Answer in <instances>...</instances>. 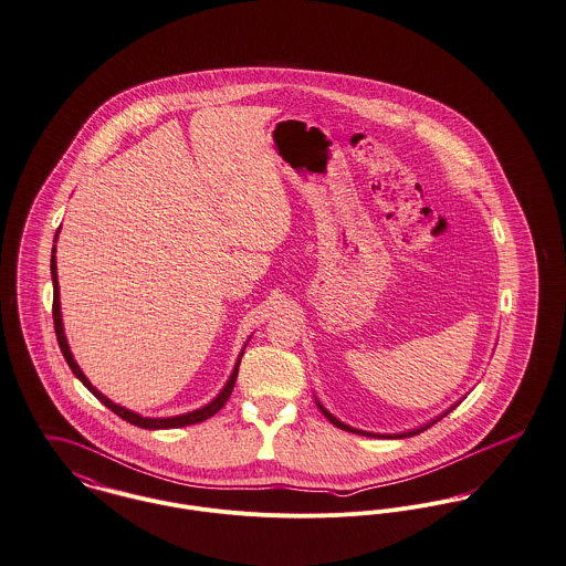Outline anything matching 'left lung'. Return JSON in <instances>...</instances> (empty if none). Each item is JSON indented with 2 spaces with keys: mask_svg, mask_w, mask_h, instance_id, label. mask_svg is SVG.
Masks as SVG:
<instances>
[{
  "mask_svg": "<svg viewBox=\"0 0 566 566\" xmlns=\"http://www.w3.org/2000/svg\"><path fill=\"white\" fill-rule=\"evenodd\" d=\"M316 401V408L325 415V419L332 423V426H336V428H340V430H345V432H352V434H363V437H374V439H406V437H415V434H419V432H423V430H428L430 426H434L437 421H440L444 415H449L458 403H453L451 408H447L442 415H439V417H434L432 421H428V423H423V426H419V428H415V430H408V432H399V434H376V432H365V430H358V428H352V426H347V423H343V421H338L327 408H323V403L318 401V399H314Z\"/></svg>",
  "mask_w": 566,
  "mask_h": 566,
  "instance_id": "obj_1",
  "label": "left lung"
}]
</instances>
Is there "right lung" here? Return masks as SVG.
Here are the masks:
<instances>
[{
  "label": "right lung",
  "instance_id": "right-lung-1",
  "mask_svg": "<svg viewBox=\"0 0 566 566\" xmlns=\"http://www.w3.org/2000/svg\"><path fill=\"white\" fill-rule=\"evenodd\" d=\"M59 234H61V228H59V232H56V237H54V243L59 241ZM52 282H54V329H56V338H59V345H61V352H63L64 360H66L69 369L73 371V376L77 377L106 408H111V410H113L115 415H119L124 421L132 423V426H138V428H145V430H171V428H185V426H192V423L206 421V419H210L212 415H217V412L226 406L228 397H230L232 390H234L237 376H239V365H241V358H243V354H245L248 343L243 345V349H241V354H239V358H237V363H234V369H232V374L228 377V381L223 384V388L219 390V395H217L212 401H208L206 406H201V408H197V410H190V412H185V415H176V417H143V415H138V412H134V410H127L124 406L115 403V401L108 399L104 392H99V390L88 381V377L82 374V369L77 367V363H75L71 349H69L66 336H64L63 313H61V286H59V271H56V245L52 248ZM250 338H252V336H250Z\"/></svg>",
  "mask_w": 566,
  "mask_h": 566
}]
</instances>
